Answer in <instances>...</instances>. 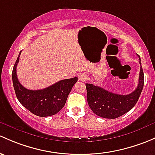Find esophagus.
Here are the masks:
<instances>
[{"label": "esophagus", "mask_w": 155, "mask_h": 155, "mask_svg": "<svg viewBox=\"0 0 155 155\" xmlns=\"http://www.w3.org/2000/svg\"><path fill=\"white\" fill-rule=\"evenodd\" d=\"M87 79V75L86 73H82L79 75V80L81 82H85Z\"/></svg>", "instance_id": "esophagus-1"}]
</instances>
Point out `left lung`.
<instances>
[{"label":"left lung","instance_id":"1","mask_svg":"<svg viewBox=\"0 0 155 155\" xmlns=\"http://www.w3.org/2000/svg\"><path fill=\"white\" fill-rule=\"evenodd\" d=\"M139 59L141 65L140 56ZM85 85L87 102L93 112L102 118L115 119L125 114L136 105L144 85V74L140 67L137 87L132 93L127 95L109 92L93 84L87 83Z\"/></svg>","mask_w":155,"mask_h":155}]
</instances>
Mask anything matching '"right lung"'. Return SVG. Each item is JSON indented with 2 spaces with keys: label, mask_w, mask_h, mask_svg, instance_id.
<instances>
[{
  "label": "right lung",
  "mask_w": 155,
  "mask_h": 155,
  "mask_svg": "<svg viewBox=\"0 0 155 155\" xmlns=\"http://www.w3.org/2000/svg\"><path fill=\"white\" fill-rule=\"evenodd\" d=\"M18 57L12 70V83L16 97L24 107L38 117H49L58 113L64 106L68 95L78 78L64 79L41 90H28L21 84L16 74Z\"/></svg>",
  "instance_id": "add662e5"
}]
</instances>
